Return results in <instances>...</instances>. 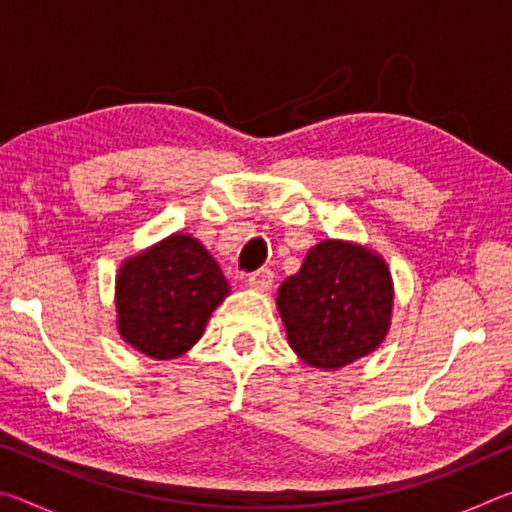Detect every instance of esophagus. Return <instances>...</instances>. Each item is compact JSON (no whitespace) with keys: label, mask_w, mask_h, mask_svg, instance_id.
Returning <instances> with one entry per match:
<instances>
[{"label":"esophagus","mask_w":512,"mask_h":512,"mask_svg":"<svg viewBox=\"0 0 512 512\" xmlns=\"http://www.w3.org/2000/svg\"><path fill=\"white\" fill-rule=\"evenodd\" d=\"M248 287L255 291H271L273 287V271L268 268H259V271L248 275Z\"/></svg>","instance_id":"esophagus-1"}]
</instances>
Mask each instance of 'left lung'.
<instances>
[{
    "label": "left lung",
    "mask_w": 512,
    "mask_h": 512,
    "mask_svg": "<svg viewBox=\"0 0 512 512\" xmlns=\"http://www.w3.org/2000/svg\"><path fill=\"white\" fill-rule=\"evenodd\" d=\"M293 352L311 368L339 370L375 352L393 314L384 257L352 241L325 239L277 291Z\"/></svg>",
    "instance_id": "1"
}]
</instances>
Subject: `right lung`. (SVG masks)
<instances>
[{
  "instance_id": "add662e5",
  "label": "right lung",
  "mask_w": 512,
  "mask_h": 512,
  "mask_svg": "<svg viewBox=\"0 0 512 512\" xmlns=\"http://www.w3.org/2000/svg\"><path fill=\"white\" fill-rule=\"evenodd\" d=\"M230 293L219 264L192 235H171L128 257L117 275V329L151 359H176L201 339Z\"/></svg>"
}]
</instances>
